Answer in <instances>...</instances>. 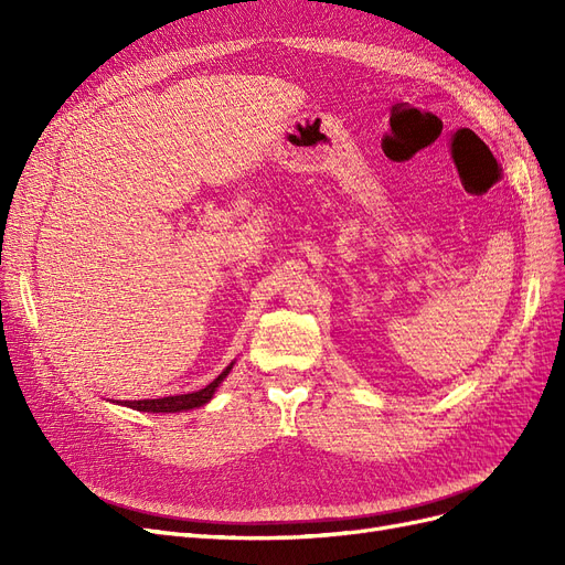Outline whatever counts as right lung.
Segmentation results:
<instances>
[{
  "label": "right lung",
  "mask_w": 565,
  "mask_h": 565,
  "mask_svg": "<svg viewBox=\"0 0 565 565\" xmlns=\"http://www.w3.org/2000/svg\"><path fill=\"white\" fill-rule=\"evenodd\" d=\"M233 363L218 374V377L207 384L200 391H193V393H181V396H167V398H156V401H125L122 405L127 407H134V409H141V413H179V409H193V407H200L204 403H210L216 386L226 380V374L231 372Z\"/></svg>",
  "instance_id": "1"
}]
</instances>
